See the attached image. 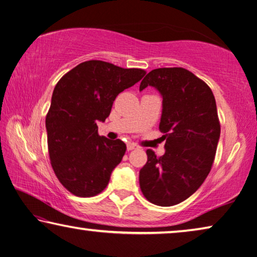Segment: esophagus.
Returning <instances> with one entry per match:
<instances>
[{
  "label": "esophagus",
  "instance_id": "obj_1",
  "mask_svg": "<svg viewBox=\"0 0 257 257\" xmlns=\"http://www.w3.org/2000/svg\"><path fill=\"white\" fill-rule=\"evenodd\" d=\"M135 149H138V146L136 144H134V143H128V144H127V150L128 151H133Z\"/></svg>",
  "mask_w": 257,
  "mask_h": 257
}]
</instances>
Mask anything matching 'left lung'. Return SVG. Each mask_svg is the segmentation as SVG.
Listing matches in <instances>:
<instances>
[{"label":"left lung","mask_w":257,"mask_h":257,"mask_svg":"<svg viewBox=\"0 0 257 257\" xmlns=\"http://www.w3.org/2000/svg\"><path fill=\"white\" fill-rule=\"evenodd\" d=\"M155 87L162 95L160 132L165 153L147 150L139 186L147 201L172 206L191 196L211 171L220 138L216 103L206 82L184 68H159L147 73L139 89Z\"/></svg>","instance_id":"1"}]
</instances>
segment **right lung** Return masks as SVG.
<instances>
[{
    "instance_id": "right-lung-1",
    "label": "right lung",
    "mask_w": 257,
    "mask_h": 257,
    "mask_svg": "<svg viewBox=\"0 0 257 257\" xmlns=\"http://www.w3.org/2000/svg\"><path fill=\"white\" fill-rule=\"evenodd\" d=\"M145 73L90 60L58 81L45 119L47 146L55 176L71 194L92 197L105 189L127 147L99 136L97 121H105L115 97Z\"/></svg>"
}]
</instances>
